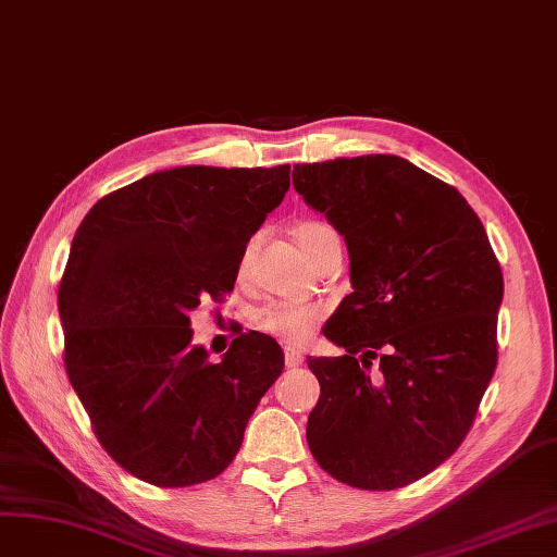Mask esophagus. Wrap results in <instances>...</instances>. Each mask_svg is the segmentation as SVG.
<instances>
[{
  "mask_svg": "<svg viewBox=\"0 0 557 557\" xmlns=\"http://www.w3.org/2000/svg\"><path fill=\"white\" fill-rule=\"evenodd\" d=\"M284 363H286V368H298L302 363V354L294 347H286L284 349Z\"/></svg>",
  "mask_w": 557,
  "mask_h": 557,
  "instance_id": "34e87169",
  "label": "esophagus"
}]
</instances>
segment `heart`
Segmentation results:
<instances>
[{
  "instance_id": "b5f03b06",
  "label": "heart",
  "mask_w": 557,
  "mask_h": 557,
  "mask_svg": "<svg viewBox=\"0 0 557 557\" xmlns=\"http://www.w3.org/2000/svg\"><path fill=\"white\" fill-rule=\"evenodd\" d=\"M331 233H335V231L329 224L310 222V224H302L296 231V238H298V245L302 247V252L308 255L321 238L331 236ZM252 252H255V240L247 243V247L243 249L240 263H238L240 273H245L249 268ZM319 319H321V308H317V305H308V302H271V305H265L263 310H259V314H257L261 331L271 333L289 345L305 343V339H308L310 333L314 331Z\"/></svg>"
}]
</instances>
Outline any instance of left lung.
Masks as SVG:
<instances>
[{"instance_id": "1", "label": "left lung", "mask_w": 557, "mask_h": 557, "mask_svg": "<svg viewBox=\"0 0 557 557\" xmlns=\"http://www.w3.org/2000/svg\"><path fill=\"white\" fill-rule=\"evenodd\" d=\"M292 177L345 236L354 289L324 326L345 354L308 358L321 386L310 451L347 486L403 488L456 451L493 380L499 263L462 194L405 157L296 164Z\"/></svg>"}]
</instances>
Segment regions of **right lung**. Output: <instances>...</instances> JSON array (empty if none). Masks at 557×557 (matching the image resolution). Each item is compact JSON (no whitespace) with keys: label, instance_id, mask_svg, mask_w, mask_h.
<instances>
[{"label":"right lung","instance_id":"1","mask_svg":"<svg viewBox=\"0 0 557 557\" xmlns=\"http://www.w3.org/2000/svg\"><path fill=\"white\" fill-rule=\"evenodd\" d=\"M289 171H157L103 196L76 231L58 292L66 374L101 446L140 481L185 488L222 474L284 370L282 347L257 331L210 363L189 312L233 289Z\"/></svg>","mask_w":557,"mask_h":557}]
</instances>
